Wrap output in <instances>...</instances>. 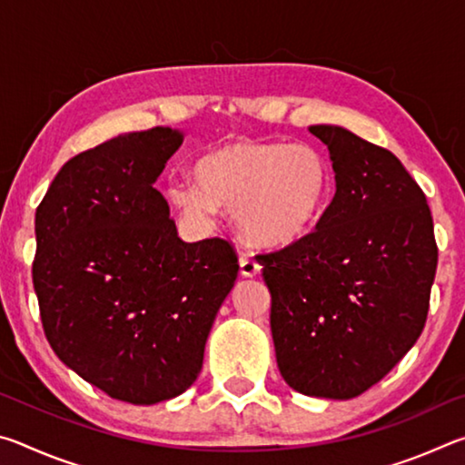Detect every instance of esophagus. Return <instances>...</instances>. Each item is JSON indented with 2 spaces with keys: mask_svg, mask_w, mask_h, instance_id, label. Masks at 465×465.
Segmentation results:
<instances>
[{
  "mask_svg": "<svg viewBox=\"0 0 465 465\" xmlns=\"http://www.w3.org/2000/svg\"><path fill=\"white\" fill-rule=\"evenodd\" d=\"M240 272L242 277H256V274L261 272V262H258V258H254V254H242Z\"/></svg>",
  "mask_w": 465,
  "mask_h": 465,
  "instance_id": "obj_1",
  "label": "esophagus"
}]
</instances>
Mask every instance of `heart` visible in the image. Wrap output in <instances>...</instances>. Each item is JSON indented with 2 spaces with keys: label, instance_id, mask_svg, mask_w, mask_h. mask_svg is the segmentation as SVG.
Wrapping results in <instances>:
<instances>
[{
  "label": "heart",
  "instance_id": "obj_1",
  "mask_svg": "<svg viewBox=\"0 0 465 465\" xmlns=\"http://www.w3.org/2000/svg\"><path fill=\"white\" fill-rule=\"evenodd\" d=\"M196 183L172 180L168 199L186 219L211 225L215 209L233 213L243 238L282 243L316 222L328 201L332 170L310 143L235 137L199 157Z\"/></svg>",
  "mask_w": 465,
  "mask_h": 465
}]
</instances>
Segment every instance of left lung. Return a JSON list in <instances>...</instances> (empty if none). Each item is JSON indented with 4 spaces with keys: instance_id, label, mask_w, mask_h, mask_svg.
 Instances as JSON below:
<instances>
[{
    "instance_id": "left-lung-1",
    "label": "left lung",
    "mask_w": 465,
    "mask_h": 465,
    "mask_svg": "<svg viewBox=\"0 0 465 465\" xmlns=\"http://www.w3.org/2000/svg\"><path fill=\"white\" fill-rule=\"evenodd\" d=\"M308 131L330 152L332 201L310 233L256 258L282 380L305 396L351 400L419 341L437 243L427 196L396 155L338 124Z\"/></svg>"
}]
</instances>
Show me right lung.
Returning <instances> with one entry per match:
<instances>
[{
  "mask_svg": "<svg viewBox=\"0 0 465 465\" xmlns=\"http://www.w3.org/2000/svg\"><path fill=\"white\" fill-rule=\"evenodd\" d=\"M184 133H123L63 166L35 217V293L63 363L110 398L157 404L186 391L238 279L225 240L178 238L153 186Z\"/></svg>",
  "mask_w": 465,
  "mask_h": 465,
  "instance_id": "obj_1",
  "label": "right lung"
}]
</instances>
